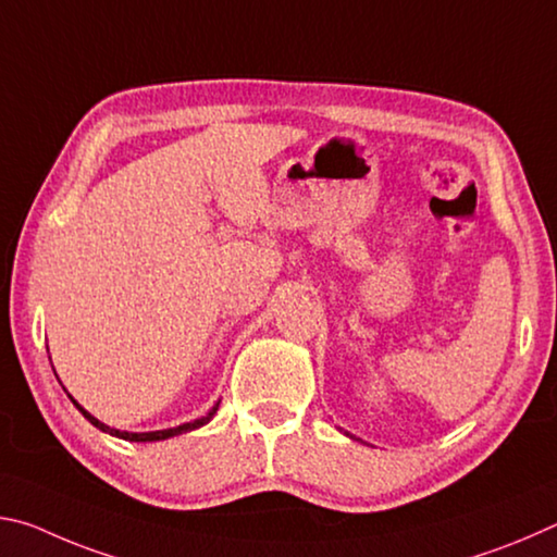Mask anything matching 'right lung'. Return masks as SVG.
Masks as SVG:
<instances>
[{"label":"right lung","mask_w":557,"mask_h":557,"mask_svg":"<svg viewBox=\"0 0 557 557\" xmlns=\"http://www.w3.org/2000/svg\"><path fill=\"white\" fill-rule=\"evenodd\" d=\"M73 400V398H71ZM73 405L75 408H78L81 412H83V418L86 420H90V425H96L98 430H102V432H108V435H112V437H120V440H129V442H157V440H166V437H174V435H184V432H191V430H196V428H201V425H206V422H209L213 414H215V410H219V403L213 405V408L209 410V414H206V418H199V420H194V422H184V425H178V428H169V430H157V432H122V430H115V428H110V425H106V422H100L98 418H92V414L88 412V410H83L78 403L73 400Z\"/></svg>","instance_id":"right-lung-1"}]
</instances>
